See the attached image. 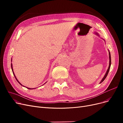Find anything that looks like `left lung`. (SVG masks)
<instances>
[{
  "label": "left lung",
  "mask_w": 123,
  "mask_h": 123,
  "mask_svg": "<svg viewBox=\"0 0 123 123\" xmlns=\"http://www.w3.org/2000/svg\"><path fill=\"white\" fill-rule=\"evenodd\" d=\"M95 34H96L97 35H98V36H99V35L98 34V33H97V32H95ZM104 40L105 41V40H104ZM108 51H109V67H108V70H107V72H106V73L105 75H104V77H103V79H102V80H101V82H100V83H101L102 82H103V81H104V80L105 79V78H106V77H107V75H108V73H109V70H110V66H111V54H110V52L109 50H108Z\"/></svg>",
  "instance_id": "1"
}]
</instances>
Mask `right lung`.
I'll return each instance as SVG.
<instances>
[{
  "instance_id": "right-lung-1",
  "label": "right lung",
  "mask_w": 123,
  "mask_h": 123,
  "mask_svg": "<svg viewBox=\"0 0 123 123\" xmlns=\"http://www.w3.org/2000/svg\"><path fill=\"white\" fill-rule=\"evenodd\" d=\"M11 61H12V58H11ZM11 69H12V72H13V75H14V77H15V78L16 80H17V82H18V83H19V84H20V85H21V86H22V85L21 84V83H20V82H19L18 81V80L17 79V78H16V77L15 75V74H14V72H13V68H12V63L11 64ZM43 85H44V84H43ZM23 86V87H25V86ZM26 88H28V89H35V88H33H33H32H32H27V87H26Z\"/></svg>"
}]
</instances>
